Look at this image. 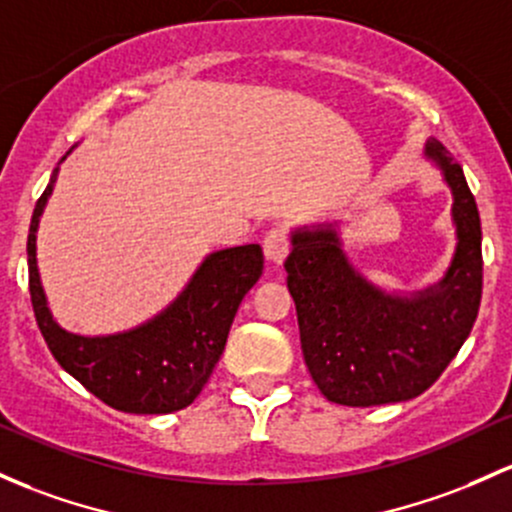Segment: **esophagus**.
Wrapping results in <instances>:
<instances>
[{
  "label": "esophagus",
  "instance_id": "esophagus-1",
  "mask_svg": "<svg viewBox=\"0 0 512 512\" xmlns=\"http://www.w3.org/2000/svg\"><path fill=\"white\" fill-rule=\"evenodd\" d=\"M289 233L286 228H272L267 230L265 240H262V247H265V257L274 265H282L286 252H289Z\"/></svg>",
  "mask_w": 512,
  "mask_h": 512
}]
</instances>
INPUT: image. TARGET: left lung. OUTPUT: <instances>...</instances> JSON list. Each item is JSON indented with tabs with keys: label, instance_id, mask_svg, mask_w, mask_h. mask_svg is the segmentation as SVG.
<instances>
[{
	"label": "left lung",
	"instance_id": "8db88e82",
	"mask_svg": "<svg viewBox=\"0 0 512 512\" xmlns=\"http://www.w3.org/2000/svg\"><path fill=\"white\" fill-rule=\"evenodd\" d=\"M425 153L452 187L457 255L435 289L391 296L364 282L330 228L296 230L284 260L286 286L296 303L301 350L313 381L340 406H381L430 389L479 316L484 289L481 218L462 167L440 140Z\"/></svg>",
	"mask_w": 512,
	"mask_h": 512
}]
</instances>
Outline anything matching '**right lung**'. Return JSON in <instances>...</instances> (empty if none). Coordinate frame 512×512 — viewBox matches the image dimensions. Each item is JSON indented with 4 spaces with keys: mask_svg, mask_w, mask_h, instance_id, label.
Listing matches in <instances>:
<instances>
[{
    "mask_svg": "<svg viewBox=\"0 0 512 512\" xmlns=\"http://www.w3.org/2000/svg\"><path fill=\"white\" fill-rule=\"evenodd\" d=\"M55 172L36 201L26 243L28 291L48 350L67 374L116 411H182L199 396L223 355L240 301L262 274V247L240 245L213 252L182 296L136 330L106 338L67 333L50 316L36 267V228L53 192Z\"/></svg>",
    "mask_w": 512,
    "mask_h": 512,
    "instance_id": "obj_1",
    "label": "right lung"
}]
</instances>
